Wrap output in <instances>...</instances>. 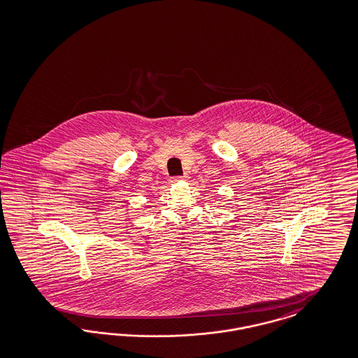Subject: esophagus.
<instances>
[{"mask_svg": "<svg viewBox=\"0 0 358 358\" xmlns=\"http://www.w3.org/2000/svg\"><path fill=\"white\" fill-rule=\"evenodd\" d=\"M185 180H187V176H177V177H173L171 181L172 182H180V181H185Z\"/></svg>", "mask_w": 358, "mask_h": 358, "instance_id": "esophagus-1", "label": "esophagus"}]
</instances>
